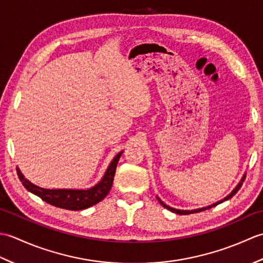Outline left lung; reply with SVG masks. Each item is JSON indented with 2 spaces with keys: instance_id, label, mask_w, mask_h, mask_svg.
<instances>
[{
  "instance_id": "8db88e82",
  "label": "left lung",
  "mask_w": 263,
  "mask_h": 263,
  "mask_svg": "<svg viewBox=\"0 0 263 263\" xmlns=\"http://www.w3.org/2000/svg\"><path fill=\"white\" fill-rule=\"evenodd\" d=\"M244 180H245V174H244V175H243V177L241 178V181H239V183H238L237 185L235 186V189H234L233 191H232L230 194L226 195V197H225L224 199H221V200H219V201H217V202L212 203V204H210V205H208V206H203V208H199V209H193V210H181V209H175V208H172V206H170V205H167L166 203H164L163 201H161L158 197H157V199H158V201L160 202V204L164 206V208L171 210L172 212H174V214H177V215H190V214H194V212H200V211H203V210H206V209H210V208H212V206H216L217 204H219V203H221V202H224V201H226V200H228V199H231V198L233 197V195H235V194H236V192L238 191V190L241 189V186H242V184H243Z\"/></svg>"
}]
</instances>
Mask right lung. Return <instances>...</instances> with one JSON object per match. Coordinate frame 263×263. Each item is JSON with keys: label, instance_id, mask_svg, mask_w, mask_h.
<instances>
[{"label": "right lung", "instance_id": "right-lung-1", "mask_svg": "<svg viewBox=\"0 0 263 263\" xmlns=\"http://www.w3.org/2000/svg\"><path fill=\"white\" fill-rule=\"evenodd\" d=\"M122 154L123 150L110 161L102 180L96 185L89 189H45L27 180L19 167H16V173H18L22 185L45 202L62 209L83 210L100 202L108 194L111 184H113L116 166Z\"/></svg>", "mask_w": 263, "mask_h": 263}]
</instances>
